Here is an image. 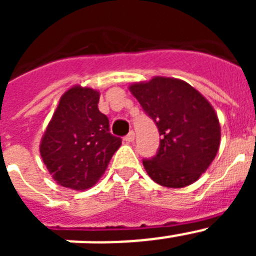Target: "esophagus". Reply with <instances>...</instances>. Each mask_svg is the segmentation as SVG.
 I'll return each instance as SVG.
<instances>
[{
  "label": "esophagus",
  "instance_id": "obj_1",
  "mask_svg": "<svg viewBox=\"0 0 256 256\" xmlns=\"http://www.w3.org/2000/svg\"><path fill=\"white\" fill-rule=\"evenodd\" d=\"M124 141H126V142H133V141H134V132H133V130H130V132L128 133L126 137H124Z\"/></svg>",
  "mask_w": 256,
  "mask_h": 256
}]
</instances>
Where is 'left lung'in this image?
Segmentation results:
<instances>
[{"instance_id":"obj_1","label":"left lung","mask_w":256,"mask_h":256,"mask_svg":"<svg viewBox=\"0 0 256 256\" xmlns=\"http://www.w3.org/2000/svg\"><path fill=\"white\" fill-rule=\"evenodd\" d=\"M130 91L162 136L158 154L142 162L151 180L169 188L196 182L219 150L220 124L214 108L198 90L176 78L154 76L130 84Z\"/></svg>"}]
</instances>
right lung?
I'll list each match as a JSON object with an SVG mask.
<instances>
[{"label": "right lung", "instance_id": "add662e5", "mask_svg": "<svg viewBox=\"0 0 256 256\" xmlns=\"http://www.w3.org/2000/svg\"><path fill=\"white\" fill-rule=\"evenodd\" d=\"M100 92L74 86L61 96L40 140L47 170L60 186L76 191L92 187L105 173L122 138L108 132L98 110Z\"/></svg>", "mask_w": 256, "mask_h": 256}]
</instances>
